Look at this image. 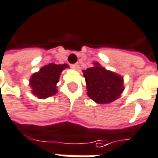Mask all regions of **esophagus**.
<instances>
[{"label":"esophagus","mask_w":158,"mask_h":158,"mask_svg":"<svg viewBox=\"0 0 158 158\" xmlns=\"http://www.w3.org/2000/svg\"><path fill=\"white\" fill-rule=\"evenodd\" d=\"M79 65L78 64V63H76V64H72V65H71V68H72V69H79Z\"/></svg>","instance_id":"esophagus-1"}]
</instances>
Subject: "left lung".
Wrapping results in <instances>:
<instances>
[{
  "instance_id": "left-lung-1",
  "label": "left lung",
  "mask_w": 158,
  "mask_h": 158,
  "mask_svg": "<svg viewBox=\"0 0 158 158\" xmlns=\"http://www.w3.org/2000/svg\"><path fill=\"white\" fill-rule=\"evenodd\" d=\"M87 84V94L95 102L110 103L117 100L123 91V78L102 68L95 62L92 68L83 70Z\"/></svg>"
}]
</instances>
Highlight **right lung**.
Wrapping results in <instances>:
<instances>
[{
  "label": "right lung",
  "mask_w": 158,
  "mask_h": 158,
  "mask_svg": "<svg viewBox=\"0 0 158 158\" xmlns=\"http://www.w3.org/2000/svg\"><path fill=\"white\" fill-rule=\"evenodd\" d=\"M67 64L56 65L50 63L34 73L30 79V86L32 92L39 99H46L56 94V83L58 82L60 73L67 69Z\"/></svg>",
  "instance_id": "1"
}]
</instances>
